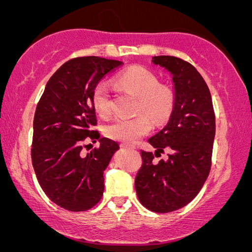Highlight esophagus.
Here are the masks:
<instances>
[{
    "label": "esophagus",
    "mask_w": 252,
    "mask_h": 252,
    "mask_svg": "<svg viewBox=\"0 0 252 252\" xmlns=\"http://www.w3.org/2000/svg\"><path fill=\"white\" fill-rule=\"evenodd\" d=\"M122 147L123 148H126V149H134L133 146H129V144H125V143H123Z\"/></svg>",
    "instance_id": "obj_1"
}]
</instances>
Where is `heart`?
Wrapping results in <instances>:
<instances>
[{"label": "heart", "instance_id": "heart-1", "mask_svg": "<svg viewBox=\"0 0 252 252\" xmlns=\"http://www.w3.org/2000/svg\"><path fill=\"white\" fill-rule=\"evenodd\" d=\"M116 81L123 89L139 98L137 110L146 111L155 123H164L171 116L175 103L173 91L166 86H160L156 75L146 67L126 68L117 75ZM92 101L99 116L110 115V88L105 82H98L95 86ZM149 116L141 113L130 119L117 118L106 126L105 134L119 142L135 143L153 128V122Z\"/></svg>", "mask_w": 252, "mask_h": 252}]
</instances>
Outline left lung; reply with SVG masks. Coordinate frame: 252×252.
Returning a JSON list of instances; mask_svg holds the SVG:
<instances>
[{
    "label": "left lung",
    "instance_id": "8db88e82",
    "mask_svg": "<svg viewBox=\"0 0 252 252\" xmlns=\"http://www.w3.org/2000/svg\"><path fill=\"white\" fill-rule=\"evenodd\" d=\"M151 63L170 73L175 103L166 126L148 141L155 156L165 148L170 153L155 163L153 153L141 151L135 189L144 208L167 213L191 202L208 179L216 119L208 85L191 64L173 56H155Z\"/></svg>",
    "mask_w": 252,
    "mask_h": 252
}]
</instances>
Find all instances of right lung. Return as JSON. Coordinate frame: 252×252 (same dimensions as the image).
Segmentation results:
<instances>
[{
    "mask_svg": "<svg viewBox=\"0 0 252 252\" xmlns=\"http://www.w3.org/2000/svg\"><path fill=\"white\" fill-rule=\"evenodd\" d=\"M123 62L96 56L66 62L53 74L37 103L33 122L32 163L37 181L55 204L68 211L92 209L104 191L105 168L119 144L93 130L95 86ZM86 138L100 148L84 156Z\"/></svg>",
    "mask_w": 252,
    "mask_h": 252,
    "instance_id": "1",
    "label": "right lung"
}]
</instances>
